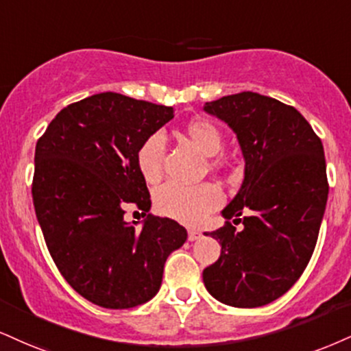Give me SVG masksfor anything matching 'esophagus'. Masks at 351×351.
Returning a JSON list of instances; mask_svg holds the SVG:
<instances>
[{
    "mask_svg": "<svg viewBox=\"0 0 351 351\" xmlns=\"http://www.w3.org/2000/svg\"><path fill=\"white\" fill-rule=\"evenodd\" d=\"M199 237H201L199 230H194V229L188 230V240H189V242H194V240H197Z\"/></svg>",
    "mask_w": 351,
    "mask_h": 351,
    "instance_id": "1",
    "label": "esophagus"
}]
</instances>
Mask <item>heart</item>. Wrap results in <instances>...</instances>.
Masks as SVG:
<instances>
[{
  "mask_svg": "<svg viewBox=\"0 0 351 351\" xmlns=\"http://www.w3.org/2000/svg\"><path fill=\"white\" fill-rule=\"evenodd\" d=\"M184 134L201 154L216 157L221 154L223 138L221 130L213 122L197 119L184 128ZM165 155V138L155 132L143 138L135 152V163L143 181L149 184L158 183L162 178ZM222 204V193L216 184L204 183L197 186H184L178 183L165 184L155 193V208L162 216L175 219L189 226H196L202 219Z\"/></svg>",
  "mask_w": 351,
  "mask_h": 351,
  "instance_id": "b5f03b06",
  "label": "heart"
}]
</instances>
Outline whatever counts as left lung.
<instances>
[{
    "label": "left lung",
    "instance_id": "8db88e82",
    "mask_svg": "<svg viewBox=\"0 0 351 351\" xmlns=\"http://www.w3.org/2000/svg\"><path fill=\"white\" fill-rule=\"evenodd\" d=\"M204 111L237 135L245 171L222 210L226 226L204 234L221 256L202 281L227 306H265L293 288L315 248L328 196L322 142L298 109L258 93L223 96Z\"/></svg>",
    "mask_w": 351,
    "mask_h": 351
}]
</instances>
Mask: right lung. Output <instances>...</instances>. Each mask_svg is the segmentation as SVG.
<instances>
[{"instance_id": "1", "label": "right lung", "mask_w": 351, "mask_h": 351, "mask_svg": "<svg viewBox=\"0 0 351 351\" xmlns=\"http://www.w3.org/2000/svg\"><path fill=\"white\" fill-rule=\"evenodd\" d=\"M175 116L171 106L99 93L63 108L37 141L32 201L45 243L66 282L106 309H130L158 293L168 255L188 232L149 214L135 163L143 138ZM134 204L141 230L123 221Z\"/></svg>"}]
</instances>
